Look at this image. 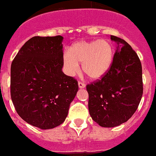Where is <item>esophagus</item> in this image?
I'll list each match as a JSON object with an SVG mask.
<instances>
[{"mask_svg": "<svg viewBox=\"0 0 156 156\" xmlns=\"http://www.w3.org/2000/svg\"><path fill=\"white\" fill-rule=\"evenodd\" d=\"M78 86H79V88H80V89H84V88L86 87V85L83 82L79 81V82H78Z\"/></svg>", "mask_w": 156, "mask_h": 156, "instance_id": "34e87169", "label": "esophagus"}]
</instances>
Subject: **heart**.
Instances as JSON below:
<instances>
[{
    "label": "heart",
    "instance_id": "obj_1",
    "mask_svg": "<svg viewBox=\"0 0 156 156\" xmlns=\"http://www.w3.org/2000/svg\"><path fill=\"white\" fill-rule=\"evenodd\" d=\"M114 61V49L106 40L79 41L70 45L63 55L67 75L75 76L82 63L84 73L92 80H99L111 69Z\"/></svg>",
    "mask_w": 156,
    "mask_h": 156
}]
</instances>
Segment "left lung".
Returning <instances> with one entry per match:
<instances>
[{
    "label": "left lung",
    "mask_w": 156,
    "mask_h": 156,
    "mask_svg": "<svg viewBox=\"0 0 156 156\" xmlns=\"http://www.w3.org/2000/svg\"><path fill=\"white\" fill-rule=\"evenodd\" d=\"M111 40L118 45L111 69L101 79L86 86L92 120L108 128L129 120L143 94L142 66L138 55L124 40L115 36H111Z\"/></svg>",
    "instance_id": "obj_1"
}]
</instances>
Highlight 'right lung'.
Here are the masks:
<instances>
[{
  "instance_id": "1",
  "label": "right lung",
  "mask_w": 156,
  "mask_h": 156,
  "mask_svg": "<svg viewBox=\"0 0 156 156\" xmlns=\"http://www.w3.org/2000/svg\"><path fill=\"white\" fill-rule=\"evenodd\" d=\"M63 37L34 36L16 55L11 66V96L21 119L48 129L66 120L78 82L62 71Z\"/></svg>"
}]
</instances>
